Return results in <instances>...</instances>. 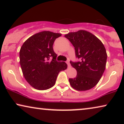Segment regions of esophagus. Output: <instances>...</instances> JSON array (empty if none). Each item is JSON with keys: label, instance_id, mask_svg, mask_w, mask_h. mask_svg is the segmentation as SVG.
<instances>
[{"label": "esophagus", "instance_id": "esophagus-1", "mask_svg": "<svg viewBox=\"0 0 124 124\" xmlns=\"http://www.w3.org/2000/svg\"><path fill=\"white\" fill-rule=\"evenodd\" d=\"M66 63H67V65H68V66L69 67V68H70V64L69 61H67Z\"/></svg>", "mask_w": 124, "mask_h": 124}]
</instances>
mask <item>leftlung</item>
<instances>
[{
	"mask_svg": "<svg viewBox=\"0 0 124 124\" xmlns=\"http://www.w3.org/2000/svg\"><path fill=\"white\" fill-rule=\"evenodd\" d=\"M75 49L76 56L80 62L70 64L77 70L76 77L69 78L73 88L84 91L98 84L106 68L107 53L102 41L91 32L80 30L65 35Z\"/></svg>",
	"mask_w": 124,
	"mask_h": 124,
	"instance_id": "left-lung-1",
	"label": "left lung"
}]
</instances>
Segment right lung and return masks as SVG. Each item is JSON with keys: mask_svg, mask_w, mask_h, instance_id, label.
<instances>
[{"mask_svg": "<svg viewBox=\"0 0 124 124\" xmlns=\"http://www.w3.org/2000/svg\"><path fill=\"white\" fill-rule=\"evenodd\" d=\"M61 33L42 31L28 38L19 51V63L25 80L34 88L46 90L55 84L59 73L68 65L58 62L53 50L55 40ZM51 56L53 59L50 61Z\"/></svg>", "mask_w": 124, "mask_h": 124, "instance_id": "1", "label": "right lung"}]
</instances>
